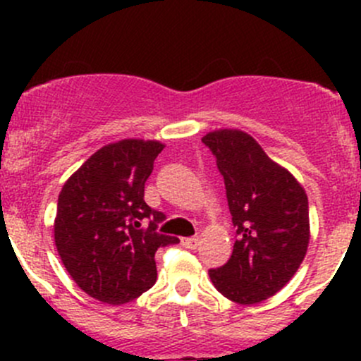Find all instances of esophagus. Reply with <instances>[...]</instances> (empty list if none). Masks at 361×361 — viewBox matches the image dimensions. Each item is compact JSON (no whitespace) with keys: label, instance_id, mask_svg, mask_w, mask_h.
I'll list each match as a JSON object with an SVG mask.
<instances>
[{"label":"esophagus","instance_id":"esophagus-1","mask_svg":"<svg viewBox=\"0 0 361 361\" xmlns=\"http://www.w3.org/2000/svg\"><path fill=\"white\" fill-rule=\"evenodd\" d=\"M181 245L187 250H197L201 246V239L199 238H185L181 239Z\"/></svg>","mask_w":361,"mask_h":361}]
</instances>
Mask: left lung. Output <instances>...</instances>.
<instances>
[{"instance_id": "8db88e82", "label": "left lung", "mask_w": 361, "mask_h": 361, "mask_svg": "<svg viewBox=\"0 0 361 361\" xmlns=\"http://www.w3.org/2000/svg\"><path fill=\"white\" fill-rule=\"evenodd\" d=\"M216 157L238 228L231 258L209 269L214 288L238 304H257L278 293L300 267L309 245V204L290 171L238 129L206 134Z\"/></svg>"}]
</instances>
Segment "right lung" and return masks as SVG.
I'll return each mask as SVG.
<instances>
[{
	"label": "right lung",
	"mask_w": 361,
	"mask_h": 361,
	"mask_svg": "<svg viewBox=\"0 0 361 361\" xmlns=\"http://www.w3.org/2000/svg\"><path fill=\"white\" fill-rule=\"evenodd\" d=\"M159 141L122 140L97 150L57 199L54 239L64 267L87 295L126 304L157 279L155 251L180 239L157 232L166 214L145 202ZM145 217L148 228L140 227Z\"/></svg>",
	"instance_id": "right-lung-1"
}]
</instances>
